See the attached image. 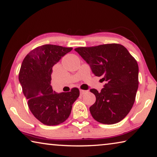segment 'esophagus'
Masks as SVG:
<instances>
[{"instance_id":"esophagus-1","label":"esophagus","mask_w":157,"mask_h":157,"mask_svg":"<svg viewBox=\"0 0 157 157\" xmlns=\"http://www.w3.org/2000/svg\"><path fill=\"white\" fill-rule=\"evenodd\" d=\"M79 92H80V94L81 95H82V94H84L86 92L85 90H79Z\"/></svg>"}]
</instances>
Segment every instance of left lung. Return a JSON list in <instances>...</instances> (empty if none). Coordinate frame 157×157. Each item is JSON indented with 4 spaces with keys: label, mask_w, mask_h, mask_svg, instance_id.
I'll return each mask as SVG.
<instances>
[{
    "label": "left lung",
    "mask_w": 157,
    "mask_h": 157,
    "mask_svg": "<svg viewBox=\"0 0 157 157\" xmlns=\"http://www.w3.org/2000/svg\"><path fill=\"white\" fill-rule=\"evenodd\" d=\"M90 65L94 75L106 82L100 92L91 89L96 101L90 107L92 117L105 124H113L127 115L139 85L137 62L127 48L112 43L75 49Z\"/></svg>",
    "instance_id": "8db88e82"
}]
</instances>
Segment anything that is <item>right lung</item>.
I'll use <instances>...</instances> for the list:
<instances>
[{"label": "right lung", "mask_w": 157, "mask_h": 157, "mask_svg": "<svg viewBox=\"0 0 157 157\" xmlns=\"http://www.w3.org/2000/svg\"><path fill=\"white\" fill-rule=\"evenodd\" d=\"M72 48L43 45L31 50L24 58L19 72V82L28 105L34 117L48 126L57 125L69 117L72 104L79 96L78 88L57 93L52 90V67Z\"/></svg>", "instance_id": "obj_1"}]
</instances>
